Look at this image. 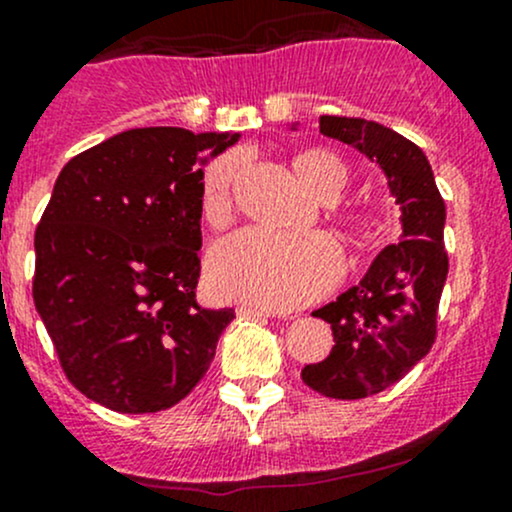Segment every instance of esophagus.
I'll return each instance as SVG.
<instances>
[{"instance_id": "esophagus-1", "label": "esophagus", "mask_w": 512, "mask_h": 512, "mask_svg": "<svg viewBox=\"0 0 512 512\" xmlns=\"http://www.w3.org/2000/svg\"><path fill=\"white\" fill-rule=\"evenodd\" d=\"M239 315H251V317H276V312L268 310V307H256V305H241Z\"/></svg>"}]
</instances>
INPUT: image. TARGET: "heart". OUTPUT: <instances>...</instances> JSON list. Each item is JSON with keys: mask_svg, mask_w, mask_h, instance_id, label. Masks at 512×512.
<instances>
[{"mask_svg": "<svg viewBox=\"0 0 512 512\" xmlns=\"http://www.w3.org/2000/svg\"><path fill=\"white\" fill-rule=\"evenodd\" d=\"M290 168L302 188L317 200H334L349 180L342 158L324 148L295 153ZM239 175V153H224L207 166L200 205L210 227H222L229 219ZM337 222L351 249H364L378 232V217L366 207H342ZM339 271L342 256L324 234L273 236L246 229L212 246L205 276L219 300L288 310L322 298L337 283Z\"/></svg>", "mask_w": 512, "mask_h": 512, "instance_id": "obj_1", "label": "heart"}]
</instances>
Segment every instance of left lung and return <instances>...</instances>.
Listing matches in <instances>:
<instances>
[{
	"label": "left lung",
	"instance_id": "obj_1",
	"mask_svg": "<svg viewBox=\"0 0 512 512\" xmlns=\"http://www.w3.org/2000/svg\"><path fill=\"white\" fill-rule=\"evenodd\" d=\"M324 136L359 148L388 175L403 210V239L373 261L359 285L312 312L332 324L334 346L302 381L324 398L359 400L398 383L437 337V310L449 258L444 200L420 146L361 117L322 114Z\"/></svg>",
	"mask_w": 512,
	"mask_h": 512
}]
</instances>
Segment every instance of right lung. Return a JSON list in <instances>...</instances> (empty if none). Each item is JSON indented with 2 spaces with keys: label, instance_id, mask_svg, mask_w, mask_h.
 <instances>
[{
  "label": "right lung",
  "instance_id": "obj_1",
  "mask_svg": "<svg viewBox=\"0 0 512 512\" xmlns=\"http://www.w3.org/2000/svg\"><path fill=\"white\" fill-rule=\"evenodd\" d=\"M234 141L146 126L60 170L36 227L34 302L68 381L104 408H173L234 320V310H205L195 298L200 158Z\"/></svg>",
  "mask_w": 512,
  "mask_h": 512
}]
</instances>
